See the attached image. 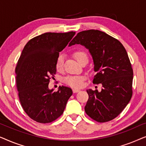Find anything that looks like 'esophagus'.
Instances as JSON below:
<instances>
[{"instance_id":"esophagus-1","label":"esophagus","mask_w":146,"mask_h":146,"mask_svg":"<svg viewBox=\"0 0 146 146\" xmlns=\"http://www.w3.org/2000/svg\"><path fill=\"white\" fill-rule=\"evenodd\" d=\"M72 90H73V92L74 93H77V92H78L80 91V90L77 89V88H74Z\"/></svg>"}]
</instances>
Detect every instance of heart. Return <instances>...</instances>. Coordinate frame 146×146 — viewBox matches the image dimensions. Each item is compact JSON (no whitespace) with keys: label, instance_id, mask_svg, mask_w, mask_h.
Segmentation results:
<instances>
[{"label":"heart","instance_id":"1","mask_svg":"<svg viewBox=\"0 0 146 146\" xmlns=\"http://www.w3.org/2000/svg\"><path fill=\"white\" fill-rule=\"evenodd\" d=\"M75 58L80 63L85 58H88L86 54L82 51H76L74 53ZM64 55L60 54L57 58L56 62V67L57 70H60L62 68L64 63ZM86 78L84 76H70L65 78L64 82L68 85L74 88H81L84 84V81Z\"/></svg>","mask_w":146,"mask_h":146}]
</instances>
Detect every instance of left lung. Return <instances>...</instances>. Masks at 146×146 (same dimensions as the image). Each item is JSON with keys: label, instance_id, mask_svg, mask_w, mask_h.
Returning a JSON list of instances; mask_svg holds the SVG:
<instances>
[{"label": "left lung", "instance_id": "1", "mask_svg": "<svg viewBox=\"0 0 146 146\" xmlns=\"http://www.w3.org/2000/svg\"><path fill=\"white\" fill-rule=\"evenodd\" d=\"M80 44L88 50L96 72L93 83L102 88L87 90L89 98L85 111L98 122L116 117L130 101L132 96L133 70L125 48L117 39L98 30L78 33L69 46Z\"/></svg>", "mask_w": 146, "mask_h": 146}]
</instances>
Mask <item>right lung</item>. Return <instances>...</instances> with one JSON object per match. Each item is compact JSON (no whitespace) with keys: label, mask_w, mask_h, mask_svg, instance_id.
I'll return each mask as SVG.
<instances>
[{"label":"right lung","mask_w":146,"mask_h":146,"mask_svg":"<svg viewBox=\"0 0 146 146\" xmlns=\"http://www.w3.org/2000/svg\"><path fill=\"white\" fill-rule=\"evenodd\" d=\"M75 32L46 33L28 42L16 67V82L22 107L39 123L54 121L64 112L72 90L60 86L49 89L50 76L56 72L59 52L66 46Z\"/></svg>","instance_id":"obj_1"}]
</instances>
